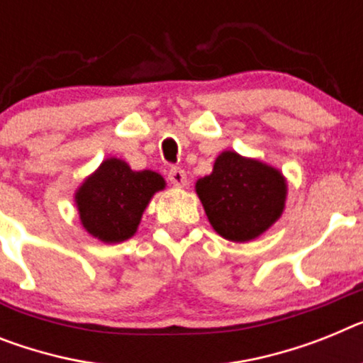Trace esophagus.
Listing matches in <instances>:
<instances>
[{
  "label": "esophagus",
  "mask_w": 363,
  "mask_h": 363,
  "mask_svg": "<svg viewBox=\"0 0 363 363\" xmlns=\"http://www.w3.org/2000/svg\"><path fill=\"white\" fill-rule=\"evenodd\" d=\"M169 179L170 184L176 185V187H185L187 185V174H185L184 169H179V167H172L169 170Z\"/></svg>",
  "instance_id": "34e87169"
}]
</instances>
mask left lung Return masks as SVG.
<instances>
[{
	"instance_id": "obj_1",
	"label": "left lung",
	"mask_w": 363,
	"mask_h": 363,
	"mask_svg": "<svg viewBox=\"0 0 363 363\" xmlns=\"http://www.w3.org/2000/svg\"><path fill=\"white\" fill-rule=\"evenodd\" d=\"M196 194L213 229L231 242H247L283 215L286 179L274 167L222 152L213 172L196 182Z\"/></svg>"
}]
</instances>
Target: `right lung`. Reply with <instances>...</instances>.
<instances>
[{"label":"right lung","instance_id":"obj_1","mask_svg":"<svg viewBox=\"0 0 363 363\" xmlns=\"http://www.w3.org/2000/svg\"><path fill=\"white\" fill-rule=\"evenodd\" d=\"M165 189L154 170H132L128 163L108 157L75 193L80 222L89 235L106 244L128 240L138 231L150 198Z\"/></svg>","mask_w":363,"mask_h":363}]
</instances>
